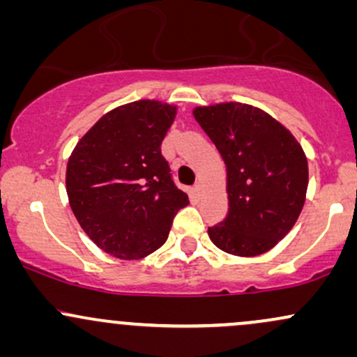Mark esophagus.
Instances as JSON below:
<instances>
[{"label": "esophagus", "instance_id": "1", "mask_svg": "<svg viewBox=\"0 0 357 357\" xmlns=\"http://www.w3.org/2000/svg\"><path fill=\"white\" fill-rule=\"evenodd\" d=\"M192 191H195L196 196H202V192H203V184L198 181V183L195 184V186H192Z\"/></svg>", "mask_w": 357, "mask_h": 357}]
</instances>
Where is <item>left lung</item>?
Instances as JSON below:
<instances>
[{"label":"left lung","instance_id":"1","mask_svg":"<svg viewBox=\"0 0 357 357\" xmlns=\"http://www.w3.org/2000/svg\"><path fill=\"white\" fill-rule=\"evenodd\" d=\"M227 165L228 215L208 228L213 243L236 257L272 250L305 203L309 167L297 139L261 109L240 102L192 110Z\"/></svg>","mask_w":357,"mask_h":357}]
</instances>
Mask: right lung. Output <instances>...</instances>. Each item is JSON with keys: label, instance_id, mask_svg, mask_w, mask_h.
Here are the masks:
<instances>
[{"label": "right lung", "instance_id": "add662e5", "mask_svg": "<svg viewBox=\"0 0 357 357\" xmlns=\"http://www.w3.org/2000/svg\"><path fill=\"white\" fill-rule=\"evenodd\" d=\"M176 105L136 100L102 116L67 165L68 203L89 238L109 255L139 260L165 245L190 203L176 186L161 142Z\"/></svg>", "mask_w": 357, "mask_h": 357}]
</instances>
